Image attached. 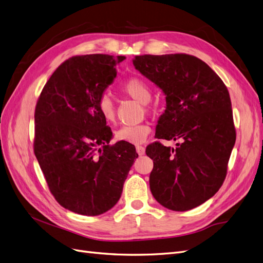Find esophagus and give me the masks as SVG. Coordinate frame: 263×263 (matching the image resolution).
<instances>
[{
  "instance_id": "1",
  "label": "esophagus",
  "mask_w": 263,
  "mask_h": 263,
  "mask_svg": "<svg viewBox=\"0 0 263 263\" xmlns=\"http://www.w3.org/2000/svg\"><path fill=\"white\" fill-rule=\"evenodd\" d=\"M136 151H137V154L139 156H142V155H145L146 149H145V147H142V146H137L136 147Z\"/></svg>"
}]
</instances>
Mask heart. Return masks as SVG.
<instances>
[{"label": "heart", "instance_id": "1", "mask_svg": "<svg viewBox=\"0 0 263 263\" xmlns=\"http://www.w3.org/2000/svg\"><path fill=\"white\" fill-rule=\"evenodd\" d=\"M122 91L140 104H148L151 100V91L148 84L139 78H132L123 83ZM98 109L104 121L113 123L116 117L114 102L108 95H102L98 102ZM150 126L140 124L135 126H123L115 133V138L119 141L128 142V144L139 145L144 142L150 133Z\"/></svg>", "mask_w": 263, "mask_h": 263}]
</instances>
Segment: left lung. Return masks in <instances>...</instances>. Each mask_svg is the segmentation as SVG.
Returning a JSON list of instances; mask_svg holds the SVG:
<instances>
[{
	"mask_svg": "<svg viewBox=\"0 0 263 263\" xmlns=\"http://www.w3.org/2000/svg\"><path fill=\"white\" fill-rule=\"evenodd\" d=\"M133 65L165 97L158 119V139L177 141L149 145L154 160L150 191L164 208L184 212L215 195L227 172L236 132L232 102L221 79L194 55H136Z\"/></svg>",
	"mask_w": 263,
	"mask_h": 263,
	"instance_id": "8db88e82",
	"label": "left lung"
}]
</instances>
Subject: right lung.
<instances>
[{
  "label": "right lung",
  "instance_id": "1",
  "mask_svg": "<svg viewBox=\"0 0 263 263\" xmlns=\"http://www.w3.org/2000/svg\"><path fill=\"white\" fill-rule=\"evenodd\" d=\"M124 55L86 54L68 59L44 86L35 109L34 151L57 202L97 216L118 202L135 159V146L118 141L98 109Z\"/></svg>",
  "mask_w": 263,
  "mask_h": 263
}]
</instances>
